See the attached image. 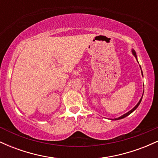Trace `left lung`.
Instances as JSON below:
<instances>
[{"mask_svg":"<svg viewBox=\"0 0 158 158\" xmlns=\"http://www.w3.org/2000/svg\"><path fill=\"white\" fill-rule=\"evenodd\" d=\"M132 53H133V54H134V56H135V57H136V59H137V55H136V52H135V50H132ZM142 74H143V72H142ZM142 98H143V97H141V99H139V102H138V103H137V105H136V106H135V108H132V109H131V110H129V111H128V112H127V113H126V114H123V116H121V117H118V118H116V119H116V120H117V119H123V118H124V117H127V116H128V115H129V114H131V113H132V112H133V111H134V110H135L136 109V108H137V107H138V106H139V103H140V102H141V100H142Z\"/></svg>","mask_w":158,"mask_h":158,"instance_id":"1","label":"left lung"}]
</instances>
